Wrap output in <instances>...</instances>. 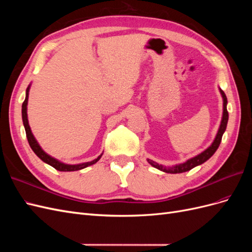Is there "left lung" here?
Returning <instances> with one entry per match:
<instances>
[{"instance_id":"left-lung-1","label":"left lung","mask_w":252,"mask_h":252,"mask_svg":"<svg viewBox=\"0 0 252 252\" xmlns=\"http://www.w3.org/2000/svg\"><path fill=\"white\" fill-rule=\"evenodd\" d=\"M220 89V94L222 95L223 98V116H222V120H220V124L219 127V130L217 132V135L215 140L211 143L210 146L208 148H206L204 151H202L201 154H199L197 156L191 158H188L186 162L184 163H181V164H177V165H173V166H169V167H166L163 166L161 164H158L154 161H151V159L147 158V162L152 166L155 167V168L161 170L163 172L166 173H182V172H186L189 171L190 169L194 168V167L199 166L203 163H205L207 159H209L213 155H215V152L217 151V149L219 148L220 141H222V136L226 130V127H227V123H228V111H227V97L224 91Z\"/></svg>"}]
</instances>
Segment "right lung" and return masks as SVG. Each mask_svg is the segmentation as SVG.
<instances>
[{"instance_id":"1","label":"right lung","mask_w":252,"mask_h":252,"mask_svg":"<svg viewBox=\"0 0 252 252\" xmlns=\"http://www.w3.org/2000/svg\"><path fill=\"white\" fill-rule=\"evenodd\" d=\"M30 86H32V84H29L27 89H26V96H25V101L23 102L22 105V119H23V124H24V128H25V131H26V136H27V140L28 143L30 145V147L33 150L34 154L39 157L44 163H46L50 166H52L53 168H56L59 171H77V170H81L86 168L88 166H91L95 164L98 159L101 158L102 155L98 156L96 158H94V161L91 162H85V163H81V164H66L59 161V159L52 158L51 156H49L48 154L45 152L42 147L40 146V144L37 143V141L35 140L34 135L32 131V129H30L29 123H28V117H27V105H28V95H29V89Z\"/></svg>"}]
</instances>
